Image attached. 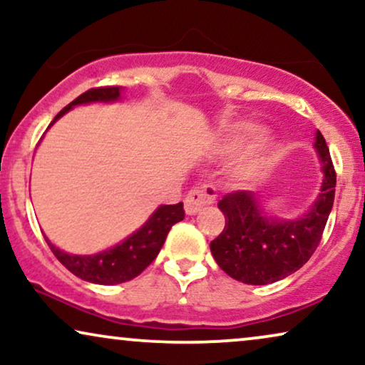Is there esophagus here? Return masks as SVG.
<instances>
[{
    "instance_id": "34e87169",
    "label": "esophagus",
    "mask_w": 365,
    "mask_h": 365,
    "mask_svg": "<svg viewBox=\"0 0 365 365\" xmlns=\"http://www.w3.org/2000/svg\"><path fill=\"white\" fill-rule=\"evenodd\" d=\"M216 199V189L212 186H197L187 192L186 199H184V209H186L187 216H194V214L201 211L204 206L212 204Z\"/></svg>"
}]
</instances>
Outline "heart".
<instances>
[{"label":"heart","instance_id":"heart-1","mask_svg":"<svg viewBox=\"0 0 365 365\" xmlns=\"http://www.w3.org/2000/svg\"><path fill=\"white\" fill-rule=\"evenodd\" d=\"M262 126L256 123H239L229 129L226 136V143L234 149H241L247 144L256 143L244 161V173L252 178L269 171L277 161V144L271 138L262 136Z\"/></svg>","mask_w":365,"mask_h":365}]
</instances>
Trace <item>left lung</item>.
Segmentation results:
<instances>
[{"instance_id": "obj_1", "label": "left lung", "mask_w": 365, "mask_h": 365, "mask_svg": "<svg viewBox=\"0 0 365 365\" xmlns=\"http://www.w3.org/2000/svg\"><path fill=\"white\" fill-rule=\"evenodd\" d=\"M314 149L322 166V184L316 201L302 216H271L251 191L231 192L217 202L226 216V226L211 242V252L227 276L244 284L266 286L291 276L311 259L321 242L336 194V171L319 129Z\"/></svg>"}]
</instances>
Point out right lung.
<instances>
[{
	"label": "right lung",
	"mask_w": 365,
	"mask_h": 365,
	"mask_svg": "<svg viewBox=\"0 0 365 365\" xmlns=\"http://www.w3.org/2000/svg\"><path fill=\"white\" fill-rule=\"evenodd\" d=\"M121 94L123 88L119 86L89 89V91L83 93L81 96L74 99L73 103H69L66 108L61 109L49 124V128L68 111H71L74 106L89 103H116L121 101ZM182 202L171 204V206H159L149 216L148 221L138 231H134L131 236H128L116 246L104 249L98 254H88V256L64 252L54 246L46 236H44V239H46L54 256L58 257V261L68 271H71L74 276L93 284L114 286V284L131 281V279L139 276L156 259L171 227L176 222L182 221Z\"/></svg>",
	"instance_id": "obj_1"
}]
</instances>
